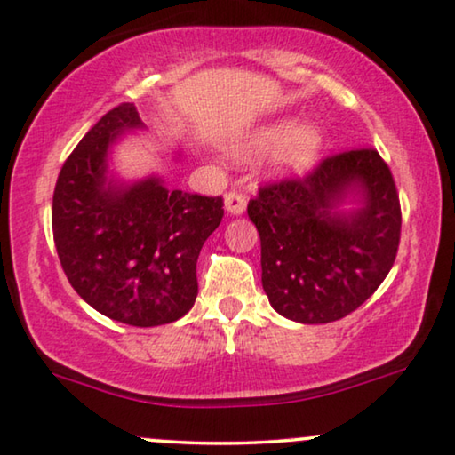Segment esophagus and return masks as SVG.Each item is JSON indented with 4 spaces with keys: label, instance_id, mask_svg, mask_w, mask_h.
Masks as SVG:
<instances>
[{
    "label": "esophagus",
    "instance_id": "esophagus-1",
    "mask_svg": "<svg viewBox=\"0 0 455 455\" xmlns=\"http://www.w3.org/2000/svg\"><path fill=\"white\" fill-rule=\"evenodd\" d=\"M246 209V196L240 190H232L226 194V211L232 215H242Z\"/></svg>",
    "mask_w": 455,
    "mask_h": 455
}]
</instances>
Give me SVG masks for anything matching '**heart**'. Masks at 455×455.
I'll list each match as a JSON object with an SVG mask.
<instances>
[{"instance_id": "1", "label": "heart", "mask_w": 455, "mask_h": 455, "mask_svg": "<svg viewBox=\"0 0 455 455\" xmlns=\"http://www.w3.org/2000/svg\"><path fill=\"white\" fill-rule=\"evenodd\" d=\"M323 146L322 132L314 123L307 121H275L259 127L244 141H240L235 155H259V152L271 150V163L280 171L309 169L315 163Z\"/></svg>"}]
</instances>
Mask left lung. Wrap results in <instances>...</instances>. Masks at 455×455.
Here are the masks:
<instances>
[{
    "instance_id": "left-lung-1",
    "label": "left lung",
    "mask_w": 455,
    "mask_h": 455,
    "mask_svg": "<svg viewBox=\"0 0 455 455\" xmlns=\"http://www.w3.org/2000/svg\"><path fill=\"white\" fill-rule=\"evenodd\" d=\"M355 191L363 206L335 211ZM249 217L261 235V282L271 307L300 323H328L365 303L391 271L401 206L374 148L326 156L303 177L259 188Z\"/></svg>"
}]
</instances>
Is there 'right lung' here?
Wrapping results in <instances>:
<instances>
[{"label":"right lung","instance_id":"add662e5","mask_svg":"<svg viewBox=\"0 0 455 455\" xmlns=\"http://www.w3.org/2000/svg\"><path fill=\"white\" fill-rule=\"evenodd\" d=\"M135 127V106L119 104L84 135L58 175L52 229L76 294L110 320L150 328L192 309L196 261L221 223L223 198L169 190L158 177L108 180L110 144Z\"/></svg>","mask_w":455,"mask_h":455}]
</instances>
